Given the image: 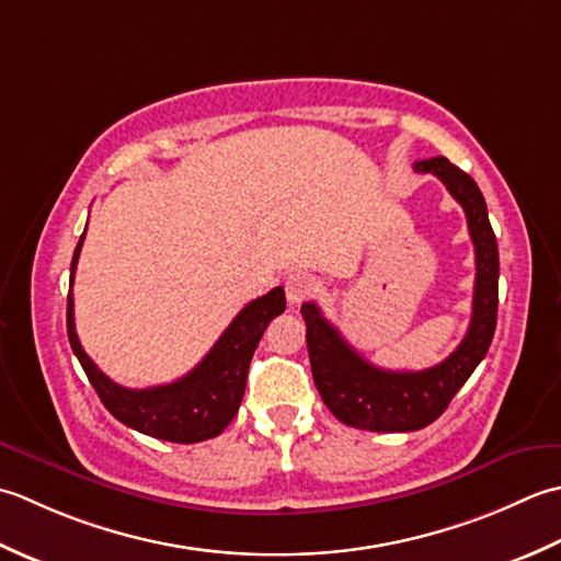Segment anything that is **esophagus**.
Masks as SVG:
<instances>
[{"label":"esophagus","mask_w":561,"mask_h":561,"mask_svg":"<svg viewBox=\"0 0 561 561\" xmlns=\"http://www.w3.org/2000/svg\"><path fill=\"white\" fill-rule=\"evenodd\" d=\"M319 290V280L312 276V273H293L285 280V295H288V302L300 305L305 300H310Z\"/></svg>","instance_id":"obj_1"}]
</instances>
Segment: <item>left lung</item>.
<instances>
[{
    "label": "left lung",
    "mask_w": 561,
    "mask_h": 561,
    "mask_svg": "<svg viewBox=\"0 0 561 561\" xmlns=\"http://www.w3.org/2000/svg\"><path fill=\"white\" fill-rule=\"evenodd\" d=\"M414 169L438 176L467 215L477 264L472 319L462 344L443 363L419 373H397L375 368L348 346V341L327 322L314 302L302 305L300 312L307 324V351L317 390L331 414L346 426L363 431L407 433L433 424L482 363L496 329L499 247L482 191L470 174L445 157L424 159Z\"/></svg>",
    "instance_id": "obj_1"
}]
</instances>
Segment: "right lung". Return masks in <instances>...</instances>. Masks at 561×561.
<instances>
[{
  "mask_svg": "<svg viewBox=\"0 0 561 561\" xmlns=\"http://www.w3.org/2000/svg\"><path fill=\"white\" fill-rule=\"evenodd\" d=\"M82 242L84 234L72 256L70 285L75 283ZM283 310V288H273L271 293L256 297L232 319V324L215 341L208 356L188 375L169 385L147 387V390H128V387L116 385L87 356L75 331L72 290L67 295V336H70V346L77 360L82 363L91 387L121 424L159 440L201 443L220 436L234 419L244 397L251 356H254L271 319Z\"/></svg>",
  "mask_w": 561,
  "mask_h": 561,
  "instance_id": "1",
  "label": "right lung"
}]
</instances>
